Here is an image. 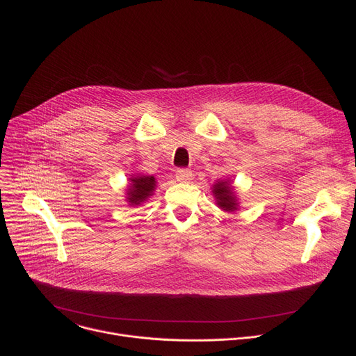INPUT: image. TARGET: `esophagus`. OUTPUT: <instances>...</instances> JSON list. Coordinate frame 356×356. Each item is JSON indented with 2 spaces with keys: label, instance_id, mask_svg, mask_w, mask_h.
<instances>
[{
  "label": "esophagus",
  "instance_id": "obj_1",
  "mask_svg": "<svg viewBox=\"0 0 356 356\" xmlns=\"http://www.w3.org/2000/svg\"><path fill=\"white\" fill-rule=\"evenodd\" d=\"M176 179L179 181H191L193 179V173L191 170H188V168H179V170L176 172Z\"/></svg>",
  "mask_w": 356,
  "mask_h": 356
}]
</instances>
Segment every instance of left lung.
<instances>
[{
    "mask_svg": "<svg viewBox=\"0 0 356 356\" xmlns=\"http://www.w3.org/2000/svg\"><path fill=\"white\" fill-rule=\"evenodd\" d=\"M212 193L216 199V204L223 211L234 212L238 209L236 196L234 193V188L231 186L229 180H222V181H218L216 184H213Z\"/></svg>",
    "mask_w": 356,
    "mask_h": 356,
    "instance_id": "left-lung-1",
    "label": "left lung"
}]
</instances>
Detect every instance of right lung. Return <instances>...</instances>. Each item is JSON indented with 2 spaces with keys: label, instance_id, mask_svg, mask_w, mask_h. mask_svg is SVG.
Listing matches in <instances>:
<instances>
[{
  "label": "right lung",
  "instance_id": "obj_1",
  "mask_svg": "<svg viewBox=\"0 0 356 356\" xmlns=\"http://www.w3.org/2000/svg\"><path fill=\"white\" fill-rule=\"evenodd\" d=\"M154 176H133L129 179L127 189V202L131 207H138L147 197L153 195L156 189Z\"/></svg>",
  "mask_w": 356,
  "mask_h": 356
}]
</instances>
